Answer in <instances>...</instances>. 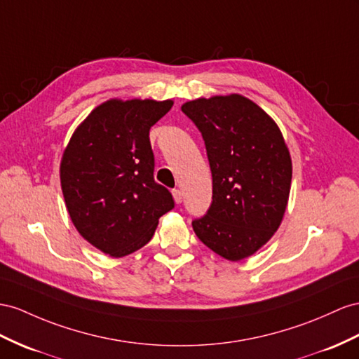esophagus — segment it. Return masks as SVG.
Listing matches in <instances>:
<instances>
[{
    "label": "esophagus",
    "instance_id": "1",
    "mask_svg": "<svg viewBox=\"0 0 359 359\" xmlns=\"http://www.w3.org/2000/svg\"><path fill=\"white\" fill-rule=\"evenodd\" d=\"M172 198L177 205H180L182 203V192L179 189H172Z\"/></svg>",
    "mask_w": 359,
    "mask_h": 359
}]
</instances>
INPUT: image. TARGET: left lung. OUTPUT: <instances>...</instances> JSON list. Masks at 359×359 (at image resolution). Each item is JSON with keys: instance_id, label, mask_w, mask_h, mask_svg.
I'll list each match as a JSON object with an SVG mask.
<instances>
[{"instance_id": "8db88e82", "label": "left lung", "mask_w": 359, "mask_h": 359, "mask_svg": "<svg viewBox=\"0 0 359 359\" xmlns=\"http://www.w3.org/2000/svg\"><path fill=\"white\" fill-rule=\"evenodd\" d=\"M203 136L212 172V205L192 222L198 240L227 261L267 244L287 210L292 163L279 126L240 94L182 104Z\"/></svg>"}]
</instances>
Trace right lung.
Listing matches in <instances>:
<instances>
[{
    "label": "right lung",
    "instance_id": "right-lung-1",
    "mask_svg": "<svg viewBox=\"0 0 359 359\" xmlns=\"http://www.w3.org/2000/svg\"><path fill=\"white\" fill-rule=\"evenodd\" d=\"M172 104L110 98L79 124L63 150L60 187L71 222L112 258L140 250L174 208L170 191L154 182L149 137Z\"/></svg>",
    "mask_w": 359,
    "mask_h": 359
}]
</instances>
